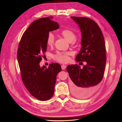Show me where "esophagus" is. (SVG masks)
Returning <instances> with one entry per match:
<instances>
[{
  "instance_id": "obj_1",
  "label": "esophagus",
  "mask_w": 122,
  "mask_h": 122,
  "mask_svg": "<svg viewBox=\"0 0 122 122\" xmlns=\"http://www.w3.org/2000/svg\"><path fill=\"white\" fill-rule=\"evenodd\" d=\"M66 67H67V66H66V65H61V69L62 70H65L66 68Z\"/></svg>"
}]
</instances>
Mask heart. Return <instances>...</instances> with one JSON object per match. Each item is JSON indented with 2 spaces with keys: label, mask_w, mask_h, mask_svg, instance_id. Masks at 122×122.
I'll use <instances>...</instances> for the list:
<instances>
[{
  "label": "heart",
  "mask_w": 122,
  "mask_h": 122,
  "mask_svg": "<svg viewBox=\"0 0 122 122\" xmlns=\"http://www.w3.org/2000/svg\"><path fill=\"white\" fill-rule=\"evenodd\" d=\"M61 35L69 42H74L76 39L75 32L71 29H64L61 31ZM54 43V36L52 33L50 32L46 38V44L49 47H52ZM69 53L68 52H57L55 53L53 58L54 60L61 63H66L69 61Z\"/></svg>",
  "instance_id": "b5f03b06"
}]
</instances>
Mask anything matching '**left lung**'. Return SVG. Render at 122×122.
<instances>
[{"label": "left lung", "mask_w": 122, "mask_h": 122, "mask_svg": "<svg viewBox=\"0 0 122 122\" xmlns=\"http://www.w3.org/2000/svg\"><path fill=\"white\" fill-rule=\"evenodd\" d=\"M71 18L79 25L82 35V47L76 60L86 61V65L83 68L77 64L68 65L67 71L72 81L73 95L78 98H87L96 91L104 75L106 61L104 38L93 20L83 17Z\"/></svg>", "instance_id": "obj_1"}]
</instances>
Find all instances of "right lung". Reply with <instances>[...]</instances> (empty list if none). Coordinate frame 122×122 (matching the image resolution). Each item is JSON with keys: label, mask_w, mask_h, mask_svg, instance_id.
I'll list each match as a JSON object with an SVG mask.
<instances>
[{"label": "right lung", "mask_w": 122, "mask_h": 122, "mask_svg": "<svg viewBox=\"0 0 122 122\" xmlns=\"http://www.w3.org/2000/svg\"><path fill=\"white\" fill-rule=\"evenodd\" d=\"M51 18L33 22L22 36L17 50L22 81L29 93L40 101L48 100L53 96L56 76L61 70L57 63H51L48 68L40 66L47 50L48 35L60 27Z\"/></svg>", "instance_id": "obj_1"}]
</instances>
